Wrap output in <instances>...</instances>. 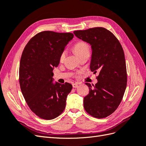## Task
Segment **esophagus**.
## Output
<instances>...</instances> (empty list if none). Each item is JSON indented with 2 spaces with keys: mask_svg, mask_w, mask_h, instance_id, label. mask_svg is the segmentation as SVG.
<instances>
[{
  "mask_svg": "<svg viewBox=\"0 0 146 146\" xmlns=\"http://www.w3.org/2000/svg\"><path fill=\"white\" fill-rule=\"evenodd\" d=\"M78 84H77V83H73L72 84V86H73V88H77L78 87Z\"/></svg>",
  "mask_w": 146,
  "mask_h": 146,
  "instance_id": "1",
  "label": "esophagus"
}]
</instances>
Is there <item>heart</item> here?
<instances>
[{
    "instance_id": "heart-1",
    "label": "heart",
    "mask_w": 146,
    "mask_h": 146,
    "mask_svg": "<svg viewBox=\"0 0 146 146\" xmlns=\"http://www.w3.org/2000/svg\"><path fill=\"white\" fill-rule=\"evenodd\" d=\"M74 50L76 52V54L77 55H80L82 53L86 52H90V47L89 46H88V44H86V42H78L77 44H75L74 47ZM66 56V51H63L61 52V54H60V61L61 62L64 61V58Z\"/></svg>"
}]
</instances>
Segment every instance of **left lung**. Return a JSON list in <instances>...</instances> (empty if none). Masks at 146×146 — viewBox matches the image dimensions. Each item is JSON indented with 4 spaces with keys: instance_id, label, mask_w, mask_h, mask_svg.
<instances>
[{
    "instance_id": "8db88e82",
    "label": "left lung",
    "mask_w": 146,
    "mask_h": 146,
    "mask_svg": "<svg viewBox=\"0 0 146 146\" xmlns=\"http://www.w3.org/2000/svg\"><path fill=\"white\" fill-rule=\"evenodd\" d=\"M78 39L90 44L92 55L90 69L96 74L98 83H89L90 92L83 98L86 111L96 118L112 114L123 98L127 86V69L124 53L120 42L109 30L95 27L74 31Z\"/></svg>"
}]
</instances>
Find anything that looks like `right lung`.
I'll return each mask as SVG.
<instances>
[{
	"instance_id": "add662e5",
	"label": "right lung",
	"mask_w": 146,
	"mask_h": 146,
	"mask_svg": "<svg viewBox=\"0 0 146 146\" xmlns=\"http://www.w3.org/2000/svg\"><path fill=\"white\" fill-rule=\"evenodd\" d=\"M71 33L44 31L33 36L25 46L19 64V84L22 93L32 111L46 120L63 113L72 86L69 83L54 82L52 70L58 66L60 56Z\"/></svg>"
}]
</instances>
